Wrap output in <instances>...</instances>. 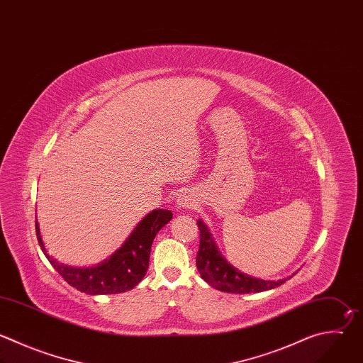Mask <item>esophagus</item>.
I'll return each instance as SVG.
<instances>
[{
    "label": "esophagus",
    "mask_w": 363,
    "mask_h": 363,
    "mask_svg": "<svg viewBox=\"0 0 363 363\" xmlns=\"http://www.w3.org/2000/svg\"><path fill=\"white\" fill-rule=\"evenodd\" d=\"M195 203H196L195 196H194L192 194H189V192H185V194H182V195L178 198V203H177V206H178V209L186 211V209L194 208V206H195Z\"/></svg>",
    "instance_id": "esophagus-1"
}]
</instances>
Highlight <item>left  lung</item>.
Here are the masks:
<instances>
[{
    "instance_id": "8db88e82",
    "label": "left lung",
    "mask_w": 363,
    "mask_h": 363,
    "mask_svg": "<svg viewBox=\"0 0 363 363\" xmlns=\"http://www.w3.org/2000/svg\"><path fill=\"white\" fill-rule=\"evenodd\" d=\"M196 223L201 236L199 251L196 254V268L201 278L212 288L229 294H257L281 286L285 281L292 278L291 275L278 281H265L240 272L222 255L206 223L202 219H198Z\"/></svg>"
}]
</instances>
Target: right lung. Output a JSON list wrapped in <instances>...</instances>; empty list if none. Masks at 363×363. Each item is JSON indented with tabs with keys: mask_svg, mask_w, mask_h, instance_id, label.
Returning <instances> with one entry per match:
<instances>
[{
	"mask_svg": "<svg viewBox=\"0 0 363 363\" xmlns=\"http://www.w3.org/2000/svg\"><path fill=\"white\" fill-rule=\"evenodd\" d=\"M171 219V211H151L138 222L123 247H119L105 261L92 267H71L58 262L44 247L38 220H35V230L38 244L45 258L71 286L92 296L113 295L127 292L143 281L150 267V254L154 238Z\"/></svg>",
	"mask_w": 363,
	"mask_h": 363,
	"instance_id": "1",
	"label": "right lung"
}]
</instances>
